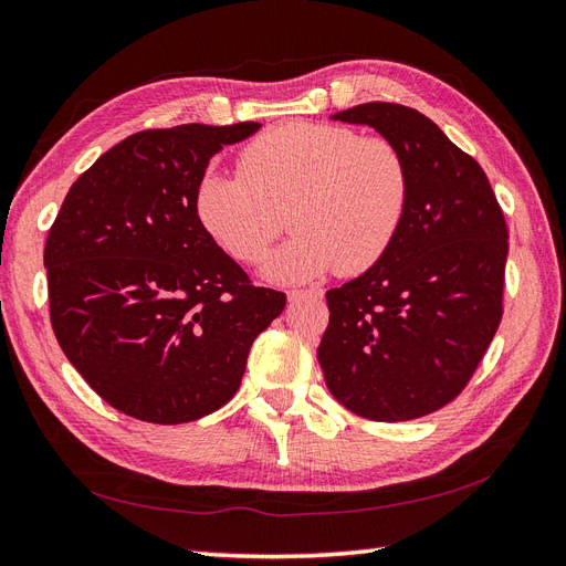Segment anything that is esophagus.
<instances>
[{
    "label": "esophagus",
    "instance_id": "obj_1",
    "mask_svg": "<svg viewBox=\"0 0 566 566\" xmlns=\"http://www.w3.org/2000/svg\"><path fill=\"white\" fill-rule=\"evenodd\" d=\"M324 293H321L318 287H310V290H290L287 293V300L290 302H297V300H302V297H321Z\"/></svg>",
    "mask_w": 566,
    "mask_h": 566
}]
</instances>
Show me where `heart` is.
<instances>
[{"label": "heart", "mask_w": 566, "mask_h": 566, "mask_svg": "<svg viewBox=\"0 0 566 566\" xmlns=\"http://www.w3.org/2000/svg\"><path fill=\"white\" fill-rule=\"evenodd\" d=\"M411 200L405 151L384 135L293 120L240 149L238 174H207L195 190L205 233L242 264H262L287 221L295 238L266 276L300 283L359 276L388 254Z\"/></svg>", "instance_id": "obj_1"}]
</instances>
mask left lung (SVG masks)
<instances>
[{
	"instance_id": "obj_1",
	"label": "left lung",
	"mask_w": 566,
	"mask_h": 566,
	"mask_svg": "<svg viewBox=\"0 0 566 566\" xmlns=\"http://www.w3.org/2000/svg\"><path fill=\"white\" fill-rule=\"evenodd\" d=\"M335 120L405 151L411 200L388 254L326 293L318 364L335 400L371 421L431 415L460 395L502 321L507 223L479 161L431 118L369 102Z\"/></svg>"
}]
</instances>
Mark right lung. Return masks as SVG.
Here are the masks:
<instances>
[{
  "label": "right lung",
  "mask_w": 566,
  "mask_h": 566,
  "mask_svg": "<svg viewBox=\"0 0 566 566\" xmlns=\"http://www.w3.org/2000/svg\"><path fill=\"white\" fill-rule=\"evenodd\" d=\"M256 130L245 120L135 133L73 182L50 228L56 340L128 417L188 423L223 407L285 307V293L254 285L195 213L209 159Z\"/></svg>",
  "instance_id": "right-lung-1"
}]
</instances>
